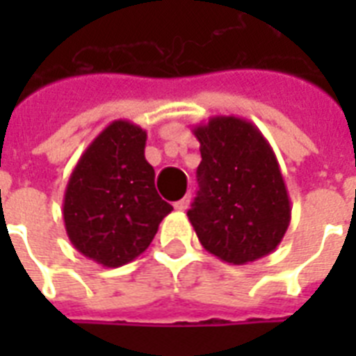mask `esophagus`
I'll return each mask as SVG.
<instances>
[{
	"mask_svg": "<svg viewBox=\"0 0 356 356\" xmlns=\"http://www.w3.org/2000/svg\"><path fill=\"white\" fill-rule=\"evenodd\" d=\"M190 205V195H184L183 200H179L173 203V207H175V211H186Z\"/></svg>",
	"mask_w": 356,
	"mask_h": 356,
	"instance_id": "1",
	"label": "esophagus"
}]
</instances>
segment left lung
<instances>
[{
  "mask_svg": "<svg viewBox=\"0 0 356 356\" xmlns=\"http://www.w3.org/2000/svg\"><path fill=\"white\" fill-rule=\"evenodd\" d=\"M192 133L200 140L201 162L188 220L201 245L234 266L273 253L292 207L270 142L236 116H212Z\"/></svg>",
  "mask_w": 356,
  "mask_h": 356,
  "instance_id": "1",
  "label": "left lung"
}]
</instances>
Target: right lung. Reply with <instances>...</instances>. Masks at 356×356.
I'll return each instance as SVG.
<instances>
[{
	"label": "right lung",
	"instance_id": "add662e5",
	"mask_svg": "<svg viewBox=\"0 0 356 356\" xmlns=\"http://www.w3.org/2000/svg\"><path fill=\"white\" fill-rule=\"evenodd\" d=\"M145 140L147 133L129 120L108 123L81 155L64 192L70 242L105 268H120L144 253L173 211L156 194Z\"/></svg>",
	"mask_w": 356,
	"mask_h": 356
}]
</instances>
